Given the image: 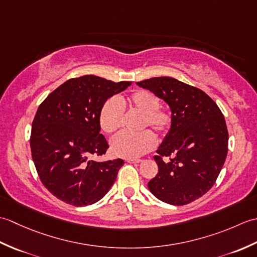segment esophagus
Returning a JSON list of instances; mask_svg holds the SVG:
<instances>
[{"label": "esophagus", "mask_w": 257, "mask_h": 257, "mask_svg": "<svg viewBox=\"0 0 257 257\" xmlns=\"http://www.w3.org/2000/svg\"><path fill=\"white\" fill-rule=\"evenodd\" d=\"M125 161L129 162V163H140L143 160H140V159H127Z\"/></svg>", "instance_id": "obj_1"}]
</instances>
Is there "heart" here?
<instances>
[{"label": "heart", "instance_id": "heart-1", "mask_svg": "<svg viewBox=\"0 0 257 257\" xmlns=\"http://www.w3.org/2000/svg\"><path fill=\"white\" fill-rule=\"evenodd\" d=\"M123 108L140 113L139 129L150 127L157 135H165L171 125V114L160 108V99L154 92L146 89L135 90L127 97L110 98L101 106L99 125L105 134H113L123 121ZM156 140L150 132L132 135L120 133L110 143L112 154L125 159H136L155 147Z\"/></svg>", "mask_w": 257, "mask_h": 257}]
</instances>
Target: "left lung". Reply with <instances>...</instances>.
Masks as SVG:
<instances>
[{
	"instance_id": "left-lung-1",
	"label": "left lung",
	"mask_w": 257,
	"mask_h": 257,
	"mask_svg": "<svg viewBox=\"0 0 257 257\" xmlns=\"http://www.w3.org/2000/svg\"><path fill=\"white\" fill-rule=\"evenodd\" d=\"M137 85L165 100L171 110L170 129L155 156L158 173L148 183L150 192L168 204L191 203L213 187L224 165V116L203 90L176 78L154 77Z\"/></svg>"
}]
</instances>
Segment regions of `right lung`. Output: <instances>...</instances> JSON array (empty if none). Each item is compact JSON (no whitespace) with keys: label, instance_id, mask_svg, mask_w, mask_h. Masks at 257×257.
I'll return each instance as SVG.
<instances>
[{"label":"right lung","instance_id":"add662e5","mask_svg":"<svg viewBox=\"0 0 257 257\" xmlns=\"http://www.w3.org/2000/svg\"><path fill=\"white\" fill-rule=\"evenodd\" d=\"M132 85L85 75L65 81L46 97L32 123L31 151L42 183L57 199L86 206L102 199L122 159L97 162L109 148L99 112L108 98Z\"/></svg>","mask_w":257,"mask_h":257}]
</instances>
